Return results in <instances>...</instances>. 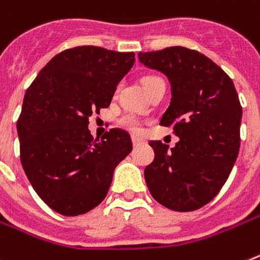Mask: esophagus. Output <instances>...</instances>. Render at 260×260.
<instances>
[{"label": "esophagus", "instance_id": "1", "mask_svg": "<svg viewBox=\"0 0 260 260\" xmlns=\"http://www.w3.org/2000/svg\"><path fill=\"white\" fill-rule=\"evenodd\" d=\"M132 143H134V145L136 147V145H139V144L143 143V139H140L139 136H135V135H132Z\"/></svg>", "mask_w": 260, "mask_h": 260}]
</instances>
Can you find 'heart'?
<instances>
[{
  "label": "heart",
  "mask_w": 260,
  "mask_h": 260,
  "mask_svg": "<svg viewBox=\"0 0 260 260\" xmlns=\"http://www.w3.org/2000/svg\"><path fill=\"white\" fill-rule=\"evenodd\" d=\"M157 80L161 79H158L156 76H145L143 79L144 88L148 89L153 83H156ZM120 123H121V125H124L125 128H128V129L131 131H140V123H139L137 117L134 116V115H124V116L120 119Z\"/></svg>",
  "instance_id": "obj_1"
}]
</instances>
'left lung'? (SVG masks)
I'll return each mask as SVG.
<instances>
[{"label":"left lung","mask_w":260,"mask_h":260,"mask_svg":"<svg viewBox=\"0 0 260 260\" xmlns=\"http://www.w3.org/2000/svg\"><path fill=\"white\" fill-rule=\"evenodd\" d=\"M172 87L160 120L173 125L176 147L152 140L153 162L144 171L150 194L165 208L191 211L209 204L229 178L239 152L242 107L234 83L204 54L182 46L139 52Z\"/></svg>","instance_id":"8db88e82"}]
</instances>
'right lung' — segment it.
Here are the masks:
<instances>
[{
    "label": "right lung",
    "instance_id": "right-lung-1",
    "mask_svg": "<svg viewBox=\"0 0 260 260\" xmlns=\"http://www.w3.org/2000/svg\"><path fill=\"white\" fill-rule=\"evenodd\" d=\"M134 63V52L74 47L54 56L26 91L17 121L21 162L34 190L56 213L75 217L96 208L115 168L131 153L125 131L93 140L88 119L110 107Z\"/></svg>",
    "mask_w": 260,
    "mask_h": 260
}]
</instances>
